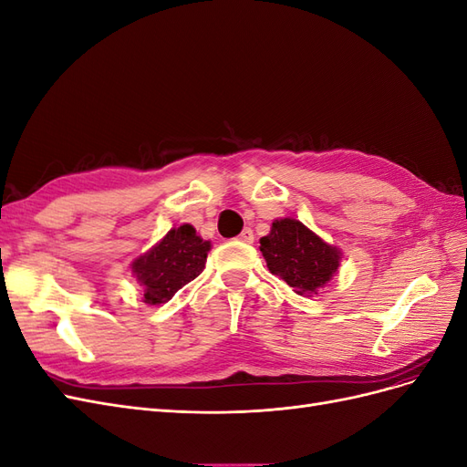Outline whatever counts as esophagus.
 Returning <instances> with one entry per match:
<instances>
[{
    "mask_svg": "<svg viewBox=\"0 0 467 467\" xmlns=\"http://www.w3.org/2000/svg\"><path fill=\"white\" fill-rule=\"evenodd\" d=\"M239 239L245 244H253V230L251 228H245L242 234H239Z\"/></svg>",
    "mask_w": 467,
    "mask_h": 467,
    "instance_id": "1",
    "label": "esophagus"
}]
</instances>
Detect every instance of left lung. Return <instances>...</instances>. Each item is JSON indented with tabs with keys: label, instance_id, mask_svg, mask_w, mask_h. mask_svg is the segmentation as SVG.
Returning <instances> with one entry per match:
<instances>
[{
	"label": "left lung",
	"instance_id": "obj_1",
	"mask_svg": "<svg viewBox=\"0 0 467 467\" xmlns=\"http://www.w3.org/2000/svg\"><path fill=\"white\" fill-rule=\"evenodd\" d=\"M268 271L298 294H317L338 266V251L309 232L298 220L273 222L271 234L261 237Z\"/></svg>",
	"mask_w": 467,
	"mask_h": 467
}]
</instances>
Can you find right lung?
Segmentation results:
<instances>
[{
    "label": "right lung",
    "mask_w": 467,
    "mask_h": 467,
    "mask_svg": "<svg viewBox=\"0 0 467 467\" xmlns=\"http://www.w3.org/2000/svg\"><path fill=\"white\" fill-rule=\"evenodd\" d=\"M208 251L210 242H202L189 223L169 232L132 265V273L144 288V302L160 306L171 300L177 290L202 273Z\"/></svg>",
    "instance_id": "right-lung-1"
}]
</instances>
